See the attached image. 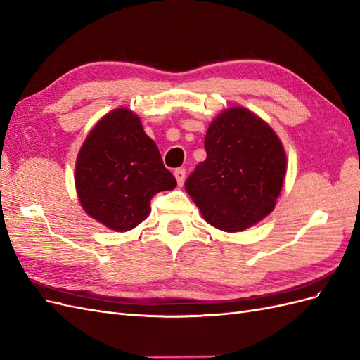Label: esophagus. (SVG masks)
Masks as SVG:
<instances>
[{"label": "esophagus", "mask_w": 360, "mask_h": 360, "mask_svg": "<svg viewBox=\"0 0 360 360\" xmlns=\"http://www.w3.org/2000/svg\"><path fill=\"white\" fill-rule=\"evenodd\" d=\"M174 176H176L177 183L181 186V184L184 183V177H186V169H184V168H177L176 171H174Z\"/></svg>", "instance_id": "1"}]
</instances>
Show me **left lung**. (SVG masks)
Here are the masks:
<instances>
[{
  "label": "left lung",
  "instance_id": "obj_1",
  "mask_svg": "<svg viewBox=\"0 0 360 360\" xmlns=\"http://www.w3.org/2000/svg\"><path fill=\"white\" fill-rule=\"evenodd\" d=\"M204 147L207 158L184 188L207 222L243 231L275 209L287 158L267 123L246 108H230L209 126Z\"/></svg>",
  "mask_w": 360,
  "mask_h": 360
}]
</instances>
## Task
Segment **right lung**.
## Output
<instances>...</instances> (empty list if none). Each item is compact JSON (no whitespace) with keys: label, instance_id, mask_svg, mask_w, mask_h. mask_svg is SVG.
Segmentation results:
<instances>
[{"label":"right lung","instance_id":"1","mask_svg":"<svg viewBox=\"0 0 360 360\" xmlns=\"http://www.w3.org/2000/svg\"><path fill=\"white\" fill-rule=\"evenodd\" d=\"M75 183L84 210L115 231H129L150 214V201L177 186L139 117L120 108L86 136Z\"/></svg>","mask_w":360,"mask_h":360}]
</instances>
